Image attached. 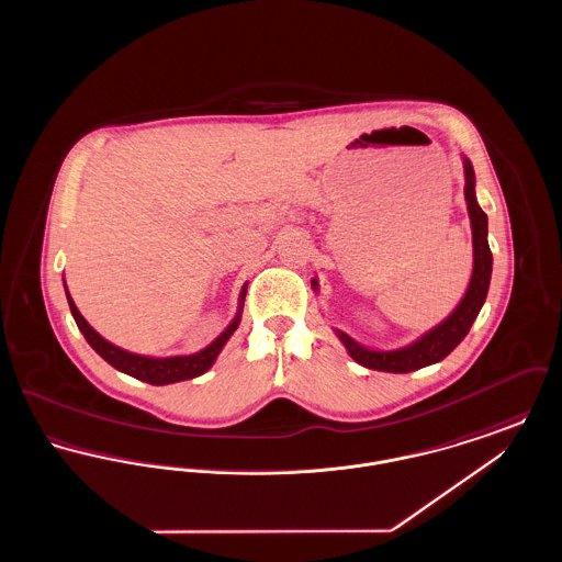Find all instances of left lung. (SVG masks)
Listing matches in <instances>:
<instances>
[{
  "mask_svg": "<svg viewBox=\"0 0 562 562\" xmlns=\"http://www.w3.org/2000/svg\"><path fill=\"white\" fill-rule=\"evenodd\" d=\"M463 172H465V202L468 213L472 223V246H474V269L468 284V291L463 294L461 303L454 307L453 314L438 326H434L424 337L413 341L411 346L390 351H376V349L364 348L358 341H353L344 330H335L341 344L348 349L349 356L373 371H385V373H411L417 369L429 367L434 362L445 360L453 351L463 337L468 335L470 326L476 321L481 312L482 303L488 293L491 284V271H493V255L486 241V214L476 202V177L472 161L463 158ZM314 291H318V280L312 282Z\"/></svg>",
  "mask_w": 562,
  "mask_h": 562,
  "instance_id": "8db88e82",
  "label": "left lung"
}]
</instances>
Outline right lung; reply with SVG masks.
<instances>
[{
	"mask_svg": "<svg viewBox=\"0 0 562 562\" xmlns=\"http://www.w3.org/2000/svg\"><path fill=\"white\" fill-rule=\"evenodd\" d=\"M65 293H67L71 314L76 318V324H78L81 335L86 337L90 348L94 349L103 360H108L113 369L131 374V376L138 379V381H145V383H151V385H168V383H177V381L200 376V374L206 373L213 367L216 356L221 353V349L227 344V339L234 335V330L240 324L241 307H244V296H246V284L241 286L240 305H238L236 318L214 339L213 344L209 348L200 349L198 353L172 356V358L138 356V353H133V351H126V349L109 344L108 339H103L88 322L83 321L80 310L76 307L71 294L67 291V284H65Z\"/></svg>",
	"mask_w": 562,
	"mask_h": 562,
	"instance_id": "obj_1",
	"label": "right lung"
}]
</instances>
